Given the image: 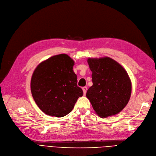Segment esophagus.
I'll return each instance as SVG.
<instances>
[{
  "instance_id": "esophagus-1",
  "label": "esophagus",
  "mask_w": 156,
  "mask_h": 156,
  "mask_svg": "<svg viewBox=\"0 0 156 156\" xmlns=\"http://www.w3.org/2000/svg\"><path fill=\"white\" fill-rule=\"evenodd\" d=\"M82 90H83V94H84V95L86 94V92H87V87H83L82 88Z\"/></svg>"
}]
</instances>
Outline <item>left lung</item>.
Returning <instances> with one entry per match:
<instances>
[{
  "label": "left lung",
  "mask_w": 156,
  "mask_h": 156,
  "mask_svg": "<svg viewBox=\"0 0 156 156\" xmlns=\"http://www.w3.org/2000/svg\"><path fill=\"white\" fill-rule=\"evenodd\" d=\"M93 85L86 93L94 112L106 118L119 113L128 103L132 82L121 65L109 57L87 59Z\"/></svg>",
  "instance_id": "obj_1"
}]
</instances>
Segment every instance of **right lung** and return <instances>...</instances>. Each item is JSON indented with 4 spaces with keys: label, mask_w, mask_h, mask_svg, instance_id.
Returning <instances> with one entry per match:
<instances>
[{
    "label": "right lung",
    "mask_w": 156,
    "mask_h": 156,
    "mask_svg": "<svg viewBox=\"0 0 156 156\" xmlns=\"http://www.w3.org/2000/svg\"><path fill=\"white\" fill-rule=\"evenodd\" d=\"M74 60L66 54L40 63L32 74L30 88L37 106L49 116L62 117L71 112L82 89L77 85Z\"/></svg>",
    "instance_id": "right-lung-1"
}]
</instances>
